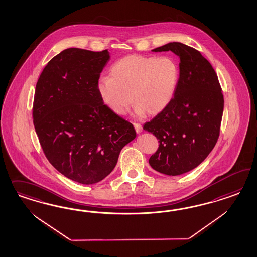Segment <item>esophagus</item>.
<instances>
[{"instance_id":"34e87169","label":"esophagus","mask_w":257,"mask_h":257,"mask_svg":"<svg viewBox=\"0 0 257 257\" xmlns=\"http://www.w3.org/2000/svg\"><path fill=\"white\" fill-rule=\"evenodd\" d=\"M134 127L136 129V132L138 133V134H140L141 131H142V125L139 123V122H134Z\"/></svg>"}]
</instances>
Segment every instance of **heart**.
I'll use <instances>...</instances> for the list:
<instances>
[{"label":"heart","instance_id":"b5f03b06","mask_svg":"<svg viewBox=\"0 0 257 257\" xmlns=\"http://www.w3.org/2000/svg\"><path fill=\"white\" fill-rule=\"evenodd\" d=\"M111 75L100 79L98 92L114 113L124 115L135 101L140 113L156 115L172 100L180 70L175 60L168 56L131 55L112 66Z\"/></svg>","mask_w":257,"mask_h":257}]
</instances>
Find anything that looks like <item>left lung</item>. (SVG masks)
<instances>
[{
	"label": "left lung",
	"instance_id": "8db88e82",
	"mask_svg": "<svg viewBox=\"0 0 257 257\" xmlns=\"http://www.w3.org/2000/svg\"><path fill=\"white\" fill-rule=\"evenodd\" d=\"M153 51H171L180 57L174 97L166 108L143 125L159 142L149 159L151 167L175 176L198 167L215 147L224 99L216 71L198 50L171 42Z\"/></svg>",
	"mask_w": 257,
	"mask_h": 257
}]
</instances>
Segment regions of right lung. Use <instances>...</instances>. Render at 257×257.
<instances>
[{"label":"right lung","mask_w":257,"mask_h":257,"mask_svg":"<svg viewBox=\"0 0 257 257\" xmlns=\"http://www.w3.org/2000/svg\"><path fill=\"white\" fill-rule=\"evenodd\" d=\"M109 58L107 50L66 49L48 62L36 86L33 121L43 153L64 176L84 185L110 174L137 136L98 92Z\"/></svg>","instance_id":"add662e5"}]
</instances>
